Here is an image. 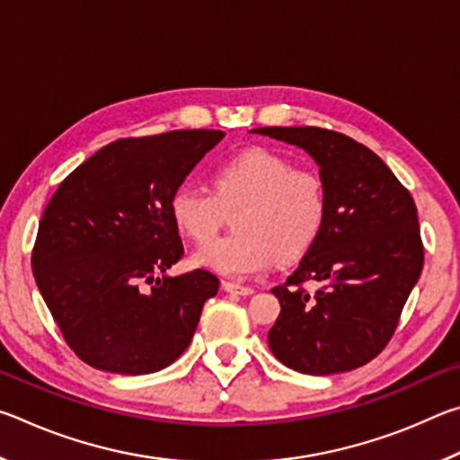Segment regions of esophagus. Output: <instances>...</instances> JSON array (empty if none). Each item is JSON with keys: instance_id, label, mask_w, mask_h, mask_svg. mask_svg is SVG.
<instances>
[{"instance_id": "esophagus-1", "label": "esophagus", "mask_w": 460, "mask_h": 460, "mask_svg": "<svg viewBox=\"0 0 460 460\" xmlns=\"http://www.w3.org/2000/svg\"><path fill=\"white\" fill-rule=\"evenodd\" d=\"M223 290L231 292V294H241V296L253 294L252 286H241V284H235V282H229V279H225V282H223Z\"/></svg>"}]
</instances>
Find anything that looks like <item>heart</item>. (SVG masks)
<instances>
[{"mask_svg": "<svg viewBox=\"0 0 460 460\" xmlns=\"http://www.w3.org/2000/svg\"><path fill=\"white\" fill-rule=\"evenodd\" d=\"M326 186L314 168L296 166L266 147H253L223 162L213 172V190L184 184L172 194L176 227L205 245L236 211L238 229L194 255L199 266L245 278L276 261H294L313 249L326 221Z\"/></svg>", "mask_w": 460, "mask_h": 460, "instance_id": "heart-1", "label": "heart"}]
</instances>
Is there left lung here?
Instances as JSON below:
<instances>
[{
    "instance_id": "1",
    "label": "left lung",
    "mask_w": 460,
    "mask_h": 460,
    "mask_svg": "<svg viewBox=\"0 0 460 460\" xmlns=\"http://www.w3.org/2000/svg\"><path fill=\"white\" fill-rule=\"evenodd\" d=\"M306 150L326 186L321 237L274 292L282 313L270 329L286 367L331 376L384 351L424 266L410 190L367 146L323 128H258ZM314 281V293L305 284Z\"/></svg>"
}]
</instances>
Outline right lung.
<instances>
[{"instance_id": "add662e5", "label": "right lung", "mask_w": 460, "mask_h": 460, "mask_svg": "<svg viewBox=\"0 0 460 460\" xmlns=\"http://www.w3.org/2000/svg\"><path fill=\"white\" fill-rule=\"evenodd\" d=\"M221 129L119 137L76 166L52 194L32 249L36 286L62 339L91 367L144 376L190 345L219 278L184 255L172 194L223 139Z\"/></svg>"}]
</instances>
